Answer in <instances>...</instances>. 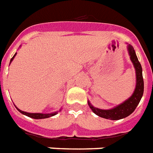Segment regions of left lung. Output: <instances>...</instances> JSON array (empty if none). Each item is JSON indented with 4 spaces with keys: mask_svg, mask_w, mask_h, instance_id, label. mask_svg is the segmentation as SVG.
Listing matches in <instances>:
<instances>
[{
    "mask_svg": "<svg viewBox=\"0 0 153 153\" xmlns=\"http://www.w3.org/2000/svg\"><path fill=\"white\" fill-rule=\"evenodd\" d=\"M127 51L129 53V58L134 65L135 73H136V86H135L134 93L132 94V96L128 98L126 101L109 110L96 108V107H93L91 104V102L88 100V103L89 107L91 108V111H93L96 115L100 116L101 118L111 119V120H119V119L126 118L134 112V110L136 109V107H137V105L139 104V102L142 98L143 93H144L142 68H141V65L137 59L134 47L129 44L127 46Z\"/></svg>",
    "mask_w": 153,
    "mask_h": 153,
    "instance_id": "obj_1",
    "label": "left lung"
}]
</instances>
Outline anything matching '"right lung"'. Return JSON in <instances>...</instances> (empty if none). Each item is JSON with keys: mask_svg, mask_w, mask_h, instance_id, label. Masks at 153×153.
<instances>
[{"mask_svg": "<svg viewBox=\"0 0 153 153\" xmlns=\"http://www.w3.org/2000/svg\"><path fill=\"white\" fill-rule=\"evenodd\" d=\"M16 53H15L14 56L12 57V59L10 61V63L13 62V60L14 59V57H16ZM16 107V106H15ZM16 109L20 112L21 114H24V115L27 116V117H30V118H35V119H42V118H50V117H52V116H54L56 115L57 113H58V111H55V112H53V113H50V114H42V113H28V112H25V111H23L21 110H19V108H17ZM62 108L60 109L59 111H61Z\"/></svg>", "mask_w": 153, "mask_h": 153, "instance_id": "1", "label": "right lung"}]
</instances>
